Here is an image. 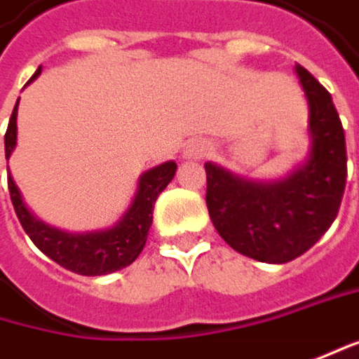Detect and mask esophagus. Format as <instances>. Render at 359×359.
I'll return each instance as SVG.
<instances>
[{
    "label": "esophagus",
    "mask_w": 359,
    "mask_h": 359,
    "mask_svg": "<svg viewBox=\"0 0 359 359\" xmlns=\"http://www.w3.org/2000/svg\"><path fill=\"white\" fill-rule=\"evenodd\" d=\"M210 153V149H208V144L202 141H194L188 144V149H186V155L188 157H192V159H202V157H206Z\"/></svg>",
    "instance_id": "obj_1"
}]
</instances>
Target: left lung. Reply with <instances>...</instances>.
Segmentation results:
<instances>
[{
  "label": "left lung",
  "mask_w": 359,
  "mask_h": 359,
  "mask_svg": "<svg viewBox=\"0 0 359 359\" xmlns=\"http://www.w3.org/2000/svg\"><path fill=\"white\" fill-rule=\"evenodd\" d=\"M311 108V157L276 184L245 182L206 163V206L218 235L235 251L266 264H288L327 233L347 180L346 133L331 93L300 65Z\"/></svg>",
  "instance_id": "obj_1"
}]
</instances>
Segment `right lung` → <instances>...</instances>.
I'll use <instances>...</instances> for the list:
<instances>
[{
    "instance_id": "obj_1",
    "label": "right lung",
    "mask_w": 359,
    "mask_h": 359,
    "mask_svg": "<svg viewBox=\"0 0 359 359\" xmlns=\"http://www.w3.org/2000/svg\"><path fill=\"white\" fill-rule=\"evenodd\" d=\"M36 75H40V69L32 75V79H36ZM15 116H18V102L6 130V159L12 155L15 147V130H18ZM175 169L177 165L173 161H167L163 165L153 167L147 173H142L135 202L122 220L110 231L88 233V235H69L32 217L26 204L22 202V196L18 186L13 184L12 175H8V188L22 229L44 255H48L53 262H57L59 266H63L73 273L104 276L130 266L139 257V253L147 243L149 226L153 222L155 200L173 180Z\"/></svg>"
}]
</instances>
